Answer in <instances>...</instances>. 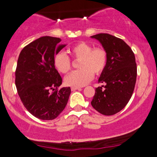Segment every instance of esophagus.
<instances>
[{
  "instance_id": "1",
  "label": "esophagus",
  "mask_w": 157,
  "mask_h": 157,
  "mask_svg": "<svg viewBox=\"0 0 157 157\" xmlns=\"http://www.w3.org/2000/svg\"><path fill=\"white\" fill-rule=\"evenodd\" d=\"M81 90V88L74 87V86H72V87H71V90H72V91H75V90Z\"/></svg>"
}]
</instances>
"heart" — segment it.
<instances>
[{
	"label": "heart",
	"instance_id": "b5f03b06",
	"mask_svg": "<svg viewBox=\"0 0 157 157\" xmlns=\"http://www.w3.org/2000/svg\"><path fill=\"white\" fill-rule=\"evenodd\" d=\"M74 59L80 61L78 71H74L64 79L67 86L80 87L85 86L93 79V74L99 75L105 69L107 53L101 47L93 48L85 42H79L69 49ZM54 65L58 72L67 74L71 69V61L67 55L58 52L54 57Z\"/></svg>",
	"mask_w": 157,
	"mask_h": 157
}]
</instances>
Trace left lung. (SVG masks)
Wrapping results in <instances>:
<instances>
[{
    "instance_id": "obj_1",
    "label": "left lung",
    "mask_w": 157,
    "mask_h": 157,
    "mask_svg": "<svg viewBox=\"0 0 157 157\" xmlns=\"http://www.w3.org/2000/svg\"><path fill=\"white\" fill-rule=\"evenodd\" d=\"M107 53V63L99 78L104 85L96 89L92 106L104 115H112L125 107L134 92L137 64L134 52L122 40L107 33L91 36Z\"/></svg>"
}]
</instances>
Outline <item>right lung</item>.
I'll list each match as a JSON object with an SVG mask.
<instances>
[{
  "mask_svg": "<svg viewBox=\"0 0 157 157\" xmlns=\"http://www.w3.org/2000/svg\"><path fill=\"white\" fill-rule=\"evenodd\" d=\"M59 38L43 36L25 46L19 55L15 83L25 108L42 120L56 118L65 108L71 88H58L62 78L54 65L55 55L66 45Z\"/></svg>",
  "mask_w": 157,
  "mask_h": 157,
  "instance_id": "right-lung-1",
  "label": "right lung"
}]
</instances>
